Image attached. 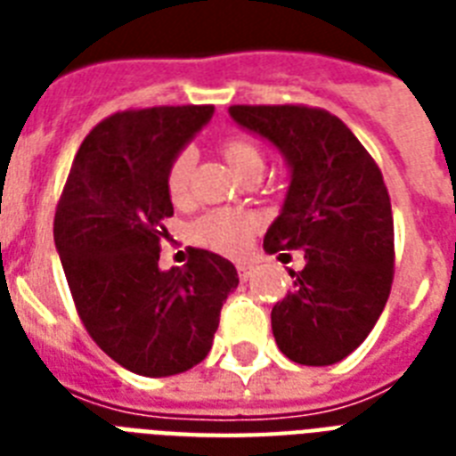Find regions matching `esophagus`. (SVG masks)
Listing matches in <instances>:
<instances>
[{
	"label": "esophagus",
	"mask_w": 456,
	"mask_h": 456,
	"mask_svg": "<svg viewBox=\"0 0 456 456\" xmlns=\"http://www.w3.org/2000/svg\"><path fill=\"white\" fill-rule=\"evenodd\" d=\"M236 272H239V279H241V281H248V279L253 277V265L239 263L236 265Z\"/></svg>",
	"instance_id": "1"
}]
</instances>
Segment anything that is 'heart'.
Listing matches in <instances>:
<instances>
[{"label":"heart","mask_w":456,"mask_h":456,"mask_svg":"<svg viewBox=\"0 0 456 456\" xmlns=\"http://www.w3.org/2000/svg\"><path fill=\"white\" fill-rule=\"evenodd\" d=\"M222 153L227 158V163L234 167V172L241 175L253 165H263V151L260 146L253 144L246 137H229L222 142ZM193 153L189 149L179 151L172 158L167 175H165V186L172 200L186 199L189 193V177H191ZM260 227V220L256 215L243 213V210H232V208H220L210 210L203 217L193 222V236L196 241L208 246V248L224 253V256H241L243 250H248L253 234Z\"/></svg>","instance_id":"heart-1"}]
</instances>
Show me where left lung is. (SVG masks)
Instances as JSON below:
<instances>
[{
	"instance_id": "obj_1",
	"label": "left lung",
	"mask_w": 456,
	"mask_h": 456,
	"mask_svg": "<svg viewBox=\"0 0 456 456\" xmlns=\"http://www.w3.org/2000/svg\"><path fill=\"white\" fill-rule=\"evenodd\" d=\"M239 127L284 156L291 182L265 250H303V272L272 307L289 360L329 367L357 350L393 284V210L381 170L343 120L307 106H232Z\"/></svg>"
}]
</instances>
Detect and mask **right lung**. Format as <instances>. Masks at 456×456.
I'll return each mask as SVG.
<instances>
[{
    "mask_svg": "<svg viewBox=\"0 0 456 456\" xmlns=\"http://www.w3.org/2000/svg\"><path fill=\"white\" fill-rule=\"evenodd\" d=\"M213 106H158L106 118L82 142L53 217V243L82 324L120 367L175 376L206 360L236 267L191 250L160 270L172 200V158L213 118Z\"/></svg>",
    "mask_w": 456,
    "mask_h": 456,
    "instance_id": "add662e5",
    "label": "right lung"
}]
</instances>
